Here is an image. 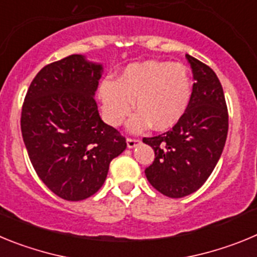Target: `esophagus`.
Listing matches in <instances>:
<instances>
[{
  "label": "esophagus",
  "instance_id": "obj_1",
  "mask_svg": "<svg viewBox=\"0 0 257 257\" xmlns=\"http://www.w3.org/2000/svg\"><path fill=\"white\" fill-rule=\"evenodd\" d=\"M126 143H127V147H128V148H135L136 145L140 143V140L139 139H134V138H127Z\"/></svg>",
  "mask_w": 257,
  "mask_h": 257
}]
</instances>
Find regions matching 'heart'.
<instances>
[{"label":"heart","instance_id":"obj_1","mask_svg":"<svg viewBox=\"0 0 257 257\" xmlns=\"http://www.w3.org/2000/svg\"><path fill=\"white\" fill-rule=\"evenodd\" d=\"M190 72L180 63L148 60L124 68L117 79L105 78L97 96L104 119L121 126L134 108L138 113L130 122L133 131L152 123L156 130H169L180 121L192 100Z\"/></svg>","mask_w":257,"mask_h":257}]
</instances>
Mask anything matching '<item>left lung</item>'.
Segmentation results:
<instances>
[{
    "mask_svg": "<svg viewBox=\"0 0 257 257\" xmlns=\"http://www.w3.org/2000/svg\"><path fill=\"white\" fill-rule=\"evenodd\" d=\"M187 59L196 79L187 113L172 130L143 139L154 151L153 163L145 169L147 179L170 198L189 196L205 184L220 160L229 127L217 76L198 59Z\"/></svg>",
    "mask_w": 257,
    "mask_h": 257,
    "instance_id": "left-lung-1",
    "label": "left lung"
}]
</instances>
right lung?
Returning a JSON list of instances; mask_svg holds the SVG:
<instances>
[{"instance_id": "add662e5", "label": "right lung", "mask_w": 257, "mask_h": 257, "mask_svg": "<svg viewBox=\"0 0 257 257\" xmlns=\"http://www.w3.org/2000/svg\"><path fill=\"white\" fill-rule=\"evenodd\" d=\"M103 65L70 55L45 65L23 103L22 135L38 178L67 201L100 189L124 136L101 121L95 101Z\"/></svg>"}]
</instances>
